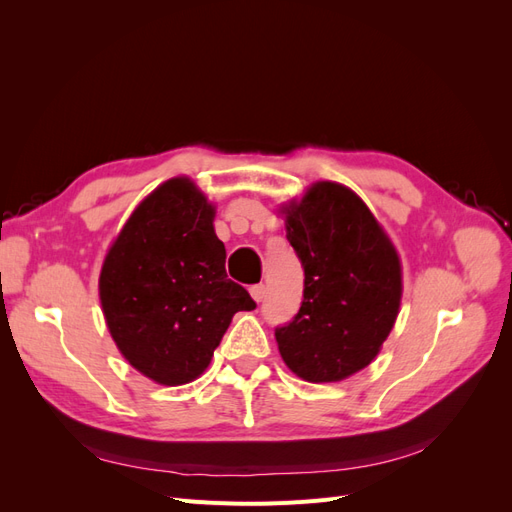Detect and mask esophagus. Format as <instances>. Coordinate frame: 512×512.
<instances>
[{"instance_id": "esophagus-1", "label": "esophagus", "mask_w": 512, "mask_h": 512, "mask_svg": "<svg viewBox=\"0 0 512 512\" xmlns=\"http://www.w3.org/2000/svg\"><path fill=\"white\" fill-rule=\"evenodd\" d=\"M250 294H252V299H254L256 303H260L262 299H265L267 288H265V284H256V286L250 288Z\"/></svg>"}]
</instances>
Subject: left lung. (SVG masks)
<instances>
[{
	"mask_svg": "<svg viewBox=\"0 0 512 512\" xmlns=\"http://www.w3.org/2000/svg\"><path fill=\"white\" fill-rule=\"evenodd\" d=\"M305 288L299 314L275 329L284 363L307 382H339L376 359L401 303V265L363 200L318 181L282 207Z\"/></svg>",
	"mask_w": 512,
	"mask_h": 512,
	"instance_id": "8db88e82",
	"label": "left lung"
}]
</instances>
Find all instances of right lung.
Listing matches in <instances>:
<instances>
[{"label": "right lung", "instance_id": "obj_1", "mask_svg": "<svg viewBox=\"0 0 512 512\" xmlns=\"http://www.w3.org/2000/svg\"><path fill=\"white\" fill-rule=\"evenodd\" d=\"M213 218L194 181L168 179L134 209L104 258L108 331L134 369L164 386L203 374L232 316L256 307L228 280Z\"/></svg>", "mask_w": 512, "mask_h": 512}]
</instances>
